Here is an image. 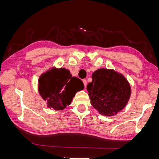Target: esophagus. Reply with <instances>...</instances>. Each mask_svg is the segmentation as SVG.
<instances>
[{"label": "esophagus", "mask_w": 159, "mask_h": 159, "mask_svg": "<svg viewBox=\"0 0 159 159\" xmlns=\"http://www.w3.org/2000/svg\"><path fill=\"white\" fill-rule=\"evenodd\" d=\"M83 83L84 84L85 88H86V86H87V80H83Z\"/></svg>", "instance_id": "34e87169"}]
</instances>
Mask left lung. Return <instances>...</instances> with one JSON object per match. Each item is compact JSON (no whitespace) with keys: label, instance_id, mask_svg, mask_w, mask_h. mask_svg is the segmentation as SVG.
<instances>
[{"label":"left lung","instance_id":"obj_1","mask_svg":"<svg viewBox=\"0 0 159 159\" xmlns=\"http://www.w3.org/2000/svg\"><path fill=\"white\" fill-rule=\"evenodd\" d=\"M87 89L91 104L104 116L116 115L127 105L131 88L125 77L113 70L99 69L92 74Z\"/></svg>","mask_w":159,"mask_h":159}]
</instances>
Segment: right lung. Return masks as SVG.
Segmentation results:
<instances>
[{
	"label": "right lung",
	"mask_w": 159,
	"mask_h": 159,
	"mask_svg": "<svg viewBox=\"0 0 159 159\" xmlns=\"http://www.w3.org/2000/svg\"><path fill=\"white\" fill-rule=\"evenodd\" d=\"M38 81L42 98L47 100L48 107L55 110H62L70 105L77 91L84 88L82 81L71 77L65 68H53L42 74Z\"/></svg>",
	"instance_id": "add662e5"
}]
</instances>
